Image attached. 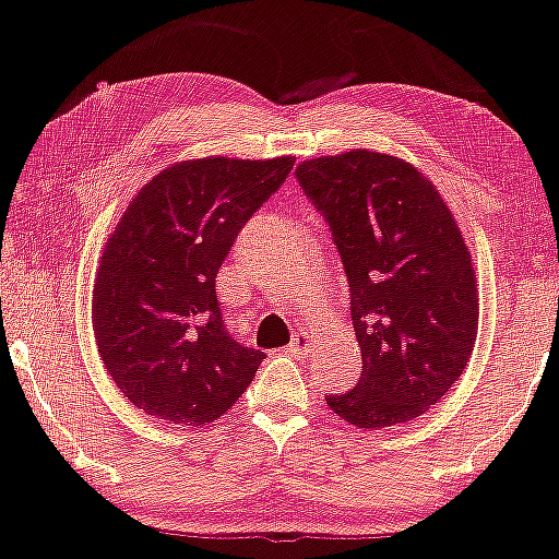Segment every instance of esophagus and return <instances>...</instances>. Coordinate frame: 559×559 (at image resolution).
<instances>
[{"label":"esophagus","mask_w":559,"mask_h":559,"mask_svg":"<svg viewBox=\"0 0 559 559\" xmlns=\"http://www.w3.org/2000/svg\"><path fill=\"white\" fill-rule=\"evenodd\" d=\"M310 347H312L310 335H307V333H297V335L293 337V343L287 345V353L295 355V358H302V355L310 353Z\"/></svg>","instance_id":"obj_1"}]
</instances>
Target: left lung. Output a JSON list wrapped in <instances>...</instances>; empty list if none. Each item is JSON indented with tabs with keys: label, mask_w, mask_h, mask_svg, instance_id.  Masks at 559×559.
Instances as JSON below:
<instances>
[{
	"label": "left lung",
	"mask_w": 559,
	"mask_h": 559,
	"mask_svg": "<svg viewBox=\"0 0 559 559\" xmlns=\"http://www.w3.org/2000/svg\"><path fill=\"white\" fill-rule=\"evenodd\" d=\"M295 176L333 234L362 358L358 383L328 406L358 428L408 424L474 350L476 274L454 216L424 174L383 153L302 160Z\"/></svg>",
	"instance_id": "1"
}]
</instances>
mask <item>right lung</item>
Returning <instances> with one entry per match:
<instances>
[{
  "label": "right lung",
  "mask_w": 559,
  "mask_h": 559,
  "mask_svg": "<svg viewBox=\"0 0 559 559\" xmlns=\"http://www.w3.org/2000/svg\"><path fill=\"white\" fill-rule=\"evenodd\" d=\"M295 158H201L143 186L108 239L93 295L105 368L133 406L168 424L226 414L264 360L224 325L216 274Z\"/></svg>",
  "instance_id": "right-lung-1"
}]
</instances>
